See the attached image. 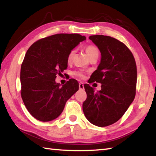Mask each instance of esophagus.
I'll return each instance as SVG.
<instances>
[{"instance_id":"1","label":"esophagus","mask_w":156,"mask_h":156,"mask_svg":"<svg viewBox=\"0 0 156 156\" xmlns=\"http://www.w3.org/2000/svg\"><path fill=\"white\" fill-rule=\"evenodd\" d=\"M79 89L80 90L84 89V84L83 83H79Z\"/></svg>"}]
</instances>
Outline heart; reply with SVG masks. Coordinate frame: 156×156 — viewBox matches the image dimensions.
<instances>
[{
  "label": "heart",
  "instance_id": "heart-1",
  "mask_svg": "<svg viewBox=\"0 0 156 156\" xmlns=\"http://www.w3.org/2000/svg\"><path fill=\"white\" fill-rule=\"evenodd\" d=\"M85 51L87 54V55L89 56V57H90V56H92L93 55H94L95 53H99V50L98 49V48H96L94 46H88L86 47ZM75 52L74 50H71L69 53L68 54V56H67V61L69 62L72 60V58L73 56V54ZM74 75H76L78 77L80 78H83L84 77V74L83 72H80V71H76V72H74Z\"/></svg>",
  "mask_w": 156,
  "mask_h": 156
}]
</instances>
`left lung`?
I'll return each instance as SVG.
<instances>
[{
	"instance_id": "left-lung-1",
	"label": "left lung",
	"mask_w": 156,
	"mask_h": 156,
	"mask_svg": "<svg viewBox=\"0 0 156 156\" xmlns=\"http://www.w3.org/2000/svg\"><path fill=\"white\" fill-rule=\"evenodd\" d=\"M89 38L98 46L101 56L89 83H100L101 89L95 93L89 84H84L87 98L83 109L90 123L105 127L119 120L134 101L136 65L131 51L117 39L105 35Z\"/></svg>"
}]
</instances>
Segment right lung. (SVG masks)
Segmentation results:
<instances>
[{
	"label": "right lung",
	"instance_id": "obj_1",
	"mask_svg": "<svg viewBox=\"0 0 156 156\" xmlns=\"http://www.w3.org/2000/svg\"><path fill=\"white\" fill-rule=\"evenodd\" d=\"M84 40L86 37L79 34H56L37 41L27 50L21 66V96L36 119H55L78 90L75 79H69L62 87L55 79L67 69L70 51Z\"/></svg>",
	"mask_w": 156,
	"mask_h": 156
}]
</instances>
